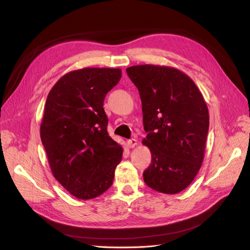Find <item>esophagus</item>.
<instances>
[{
    "instance_id": "obj_1",
    "label": "esophagus",
    "mask_w": 250,
    "mask_h": 250,
    "mask_svg": "<svg viewBox=\"0 0 250 250\" xmlns=\"http://www.w3.org/2000/svg\"><path fill=\"white\" fill-rule=\"evenodd\" d=\"M127 145H128V147H129V148H134L135 146L138 145V141L135 140V139L128 140V141H127Z\"/></svg>"
}]
</instances>
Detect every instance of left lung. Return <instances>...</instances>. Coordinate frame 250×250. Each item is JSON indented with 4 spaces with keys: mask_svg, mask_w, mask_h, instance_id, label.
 Listing matches in <instances>:
<instances>
[{
    "mask_svg": "<svg viewBox=\"0 0 250 250\" xmlns=\"http://www.w3.org/2000/svg\"><path fill=\"white\" fill-rule=\"evenodd\" d=\"M126 72L139 89L147 132L143 144L152 155L144 181L160 193H179L190 186L203 161L209 125L207 103L194 81L174 67L142 64Z\"/></svg>",
    "mask_w": 250,
    "mask_h": 250,
    "instance_id": "1",
    "label": "left lung"
}]
</instances>
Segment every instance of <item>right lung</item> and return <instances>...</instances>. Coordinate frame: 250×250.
Here are the masks:
<instances>
[{
	"label": "right lung",
	"mask_w": 250,
	"mask_h": 250,
	"mask_svg": "<svg viewBox=\"0 0 250 250\" xmlns=\"http://www.w3.org/2000/svg\"><path fill=\"white\" fill-rule=\"evenodd\" d=\"M122 72L85 67L65 74L48 95L41 139L53 175L79 199H93L112 185L123 148L107 132L105 96Z\"/></svg>",
	"instance_id": "obj_1"
}]
</instances>
